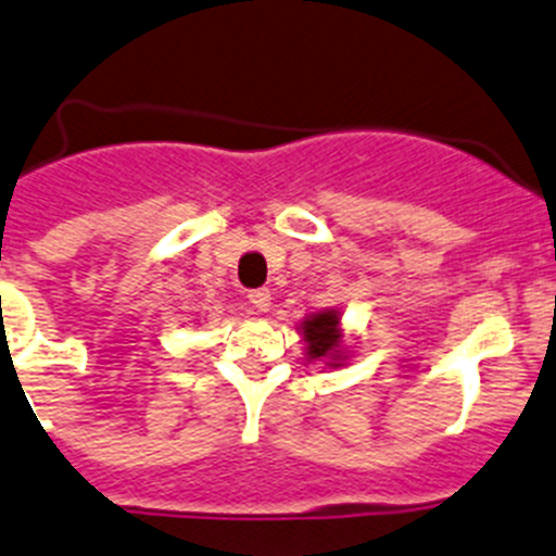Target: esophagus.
Returning <instances> with one entry per match:
<instances>
[{
	"instance_id": "34e87169",
	"label": "esophagus",
	"mask_w": 556,
	"mask_h": 556,
	"mask_svg": "<svg viewBox=\"0 0 556 556\" xmlns=\"http://www.w3.org/2000/svg\"><path fill=\"white\" fill-rule=\"evenodd\" d=\"M249 304H252L254 313H268V307H271V290L268 288H254L247 293Z\"/></svg>"
}]
</instances>
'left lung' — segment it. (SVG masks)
<instances>
[{
    "instance_id": "8db88e82",
    "label": "left lung",
    "mask_w": 556,
    "mask_h": 556,
    "mask_svg": "<svg viewBox=\"0 0 556 556\" xmlns=\"http://www.w3.org/2000/svg\"><path fill=\"white\" fill-rule=\"evenodd\" d=\"M340 318L334 309L329 313H318L302 324L304 340H307V354L313 359H337L340 354ZM337 367V362H331Z\"/></svg>"
}]
</instances>
